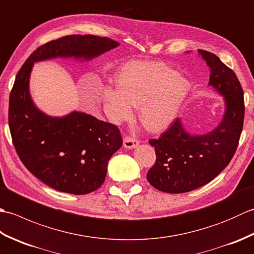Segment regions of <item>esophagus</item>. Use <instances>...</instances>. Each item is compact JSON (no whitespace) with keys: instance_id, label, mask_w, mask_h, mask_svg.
Listing matches in <instances>:
<instances>
[{"instance_id":"1","label":"esophagus","mask_w":254,"mask_h":254,"mask_svg":"<svg viewBox=\"0 0 254 254\" xmlns=\"http://www.w3.org/2000/svg\"><path fill=\"white\" fill-rule=\"evenodd\" d=\"M137 145H138V141L135 138L130 137V136H126L123 138V146L126 148H128V149L135 148Z\"/></svg>"}]
</instances>
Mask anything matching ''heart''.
Segmentation results:
<instances>
[{
	"mask_svg": "<svg viewBox=\"0 0 254 254\" xmlns=\"http://www.w3.org/2000/svg\"><path fill=\"white\" fill-rule=\"evenodd\" d=\"M117 87L104 86L101 99L108 118L119 123L138 106V118L148 131L168 128L190 94L191 84L174 68L159 62L130 61L116 75Z\"/></svg>",
	"mask_w": 254,
	"mask_h": 254,
	"instance_id": "b5f03b06",
	"label": "heart"
}]
</instances>
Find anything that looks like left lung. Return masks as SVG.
I'll use <instances>...</instances> for the list:
<instances>
[{"instance_id":"1","label":"left lung","mask_w":254,"mask_h":254,"mask_svg":"<svg viewBox=\"0 0 254 254\" xmlns=\"http://www.w3.org/2000/svg\"><path fill=\"white\" fill-rule=\"evenodd\" d=\"M198 55L209 67L208 86L223 96L225 112L214 130L201 135L186 131L180 119L157 139L156 163L147 172L154 188L166 193H185L203 187L230 163L238 146L245 118L244 90L235 72L208 51Z\"/></svg>"}]
</instances>
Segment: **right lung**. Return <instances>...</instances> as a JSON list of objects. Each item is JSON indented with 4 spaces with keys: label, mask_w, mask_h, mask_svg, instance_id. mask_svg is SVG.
I'll return each instance as SVG.
<instances>
[{
    "label": "right lung",
    "mask_w": 254,
    "mask_h": 254,
    "mask_svg": "<svg viewBox=\"0 0 254 254\" xmlns=\"http://www.w3.org/2000/svg\"><path fill=\"white\" fill-rule=\"evenodd\" d=\"M119 45L106 37H62L32 52L16 75L8 107L13 144L26 168L55 190L82 195L100 188L122 137L116 126L85 112L51 117L38 109L29 91L34 64L57 58L89 61Z\"/></svg>",
    "instance_id": "right-lung-1"
}]
</instances>
